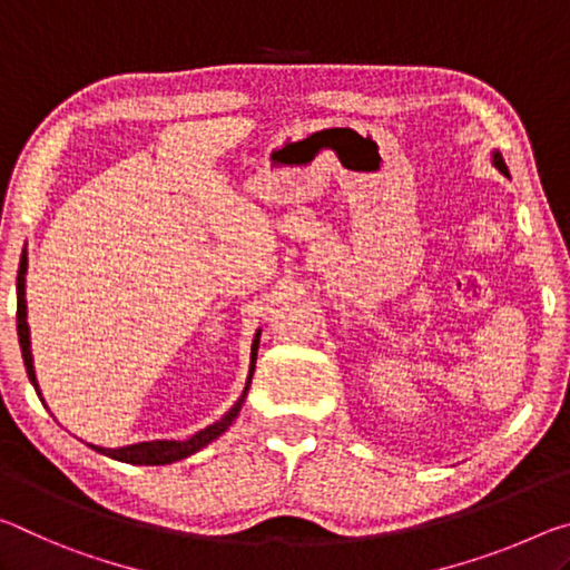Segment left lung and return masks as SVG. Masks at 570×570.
Returning a JSON list of instances; mask_svg holds the SVG:
<instances>
[{"mask_svg":"<svg viewBox=\"0 0 570 570\" xmlns=\"http://www.w3.org/2000/svg\"><path fill=\"white\" fill-rule=\"evenodd\" d=\"M492 164H495L502 174H508V166H505V161H502L500 154H492Z\"/></svg>","mask_w":570,"mask_h":570,"instance_id":"left-lung-1","label":"left lung"}]
</instances>
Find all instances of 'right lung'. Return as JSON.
Wrapping results in <instances>:
<instances>
[{"mask_svg": "<svg viewBox=\"0 0 570 570\" xmlns=\"http://www.w3.org/2000/svg\"><path fill=\"white\" fill-rule=\"evenodd\" d=\"M24 275H27V252L20 259V269H17V335H20V348H22V358H24V366H27V376L35 384V391L40 394V386H37V379H35V366H32V351H30V325H27V301H24ZM257 346H259V331L255 335V341H252V361H249V376H247V386L242 391V399L237 401L235 406L229 409L227 414H224L219 422L209 424L207 429H202L194 436H189L186 442H174V440H156V442H138V444H128V446H118V450H106V446H96L90 444L92 450L106 454V456H114L118 462H128V464H171V462H179L184 456H189L194 452H199L202 446H207L209 442L217 440L219 434L227 432L235 422L239 409H242V401H245L247 389L252 384V373H255V361H257Z\"/></svg>", "mask_w": 570, "mask_h": 570, "instance_id": "1", "label": "right lung"}]
</instances>
